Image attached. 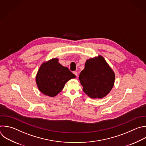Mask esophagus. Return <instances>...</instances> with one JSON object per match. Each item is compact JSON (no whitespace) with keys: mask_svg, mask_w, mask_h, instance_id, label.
Segmentation results:
<instances>
[{"mask_svg":"<svg viewBox=\"0 0 146 146\" xmlns=\"http://www.w3.org/2000/svg\"><path fill=\"white\" fill-rule=\"evenodd\" d=\"M73 73H74V75H76V76H77L78 74H77V72L74 71V72H73Z\"/></svg>","mask_w":146,"mask_h":146,"instance_id":"34e87169","label":"esophagus"}]
</instances>
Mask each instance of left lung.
I'll use <instances>...</instances> for the list:
<instances>
[{
	"instance_id": "obj_1",
	"label": "left lung",
	"mask_w": 146,
	"mask_h": 146,
	"mask_svg": "<svg viewBox=\"0 0 146 146\" xmlns=\"http://www.w3.org/2000/svg\"><path fill=\"white\" fill-rule=\"evenodd\" d=\"M115 75L102 56L86 60L79 80L83 91L92 99H102L112 89Z\"/></svg>"
}]
</instances>
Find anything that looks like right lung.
<instances>
[{"instance_id": "right-lung-1", "label": "right lung", "mask_w": 146, "mask_h": 146, "mask_svg": "<svg viewBox=\"0 0 146 146\" xmlns=\"http://www.w3.org/2000/svg\"><path fill=\"white\" fill-rule=\"evenodd\" d=\"M76 78L68 68L58 62V58H53L43 62L39 68L35 81L38 89L46 96L54 97L64 88L70 79Z\"/></svg>"}]
</instances>
